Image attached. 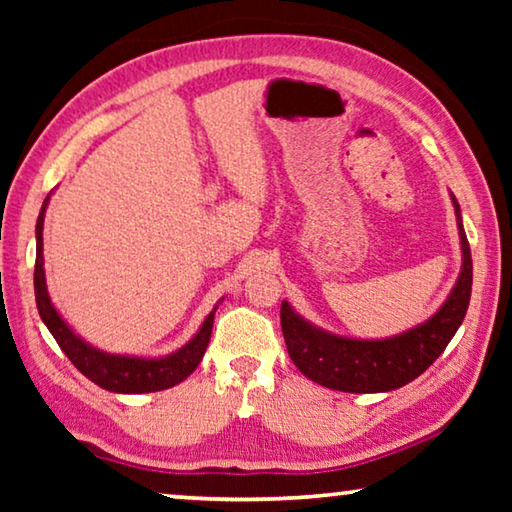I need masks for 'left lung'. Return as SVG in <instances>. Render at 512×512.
<instances>
[{"instance_id": "8db88e82", "label": "left lung", "mask_w": 512, "mask_h": 512, "mask_svg": "<svg viewBox=\"0 0 512 512\" xmlns=\"http://www.w3.org/2000/svg\"><path fill=\"white\" fill-rule=\"evenodd\" d=\"M463 266L452 293L429 320L391 339H350L311 325L282 302L280 323L291 361L316 384L343 393H386L420 377L436 361L461 327L472 293V253L467 244L461 207L452 194Z\"/></svg>"}]
</instances>
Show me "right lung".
<instances>
[{
  "label": "right lung",
  "mask_w": 512,
  "mask_h": 512,
  "mask_svg": "<svg viewBox=\"0 0 512 512\" xmlns=\"http://www.w3.org/2000/svg\"><path fill=\"white\" fill-rule=\"evenodd\" d=\"M49 196L42 203V210L36 223V273H33V287H36V305L42 323L54 336L65 357L79 368L85 377L94 384L106 388L110 393H155L180 384L198 368L207 350L214 325V311L207 314L203 325L194 334V339L183 348L158 359L144 357H124V354H110L97 350L94 345L85 343L79 334L69 327L63 316L58 314L54 302L49 298L45 280V257H42V225H45Z\"/></svg>",
  "instance_id": "right-lung-1"
}]
</instances>
